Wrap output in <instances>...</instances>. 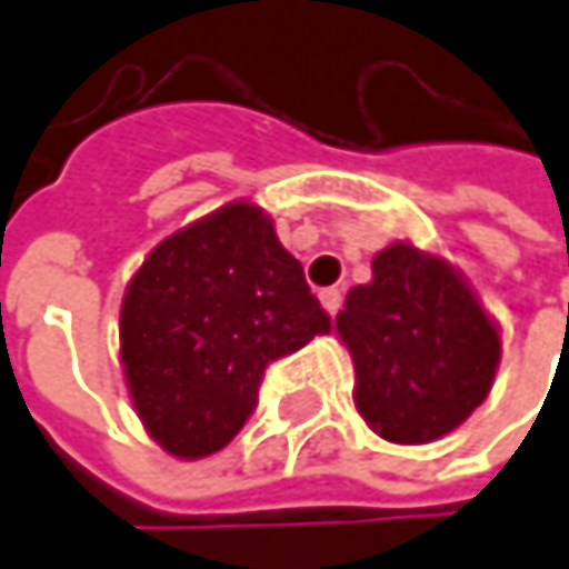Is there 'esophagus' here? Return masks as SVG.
I'll return each mask as SVG.
<instances>
[{
  "label": "esophagus",
  "instance_id": "esophagus-1",
  "mask_svg": "<svg viewBox=\"0 0 569 569\" xmlns=\"http://www.w3.org/2000/svg\"><path fill=\"white\" fill-rule=\"evenodd\" d=\"M318 299H321V309L328 311V315H337L340 306H343V296H340V289H321L318 292Z\"/></svg>",
  "mask_w": 569,
  "mask_h": 569
}]
</instances>
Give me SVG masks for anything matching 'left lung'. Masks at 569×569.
<instances>
[{
	"instance_id": "obj_1",
	"label": "left lung",
	"mask_w": 569,
	"mask_h": 569,
	"mask_svg": "<svg viewBox=\"0 0 569 569\" xmlns=\"http://www.w3.org/2000/svg\"><path fill=\"white\" fill-rule=\"evenodd\" d=\"M337 333L353 357L359 417L388 442L420 446L461 427L490 395L500 328L449 260L395 241L347 292Z\"/></svg>"
}]
</instances>
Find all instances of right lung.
Wrapping results in <instances>:
<instances>
[{"instance_id":"right-lung-1","label":"right lung","mask_w":569,"mask_h":569,"mask_svg":"<svg viewBox=\"0 0 569 569\" xmlns=\"http://www.w3.org/2000/svg\"><path fill=\"white\" fill-rule=\"evenodd\" d=\"M331 331L270 216L236 200L142 260L120 306V362L146 432L207 458L258 405L263 369Z\"/></svg>"}]
</instances>
